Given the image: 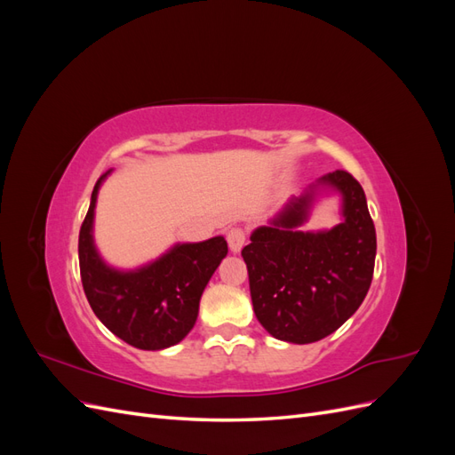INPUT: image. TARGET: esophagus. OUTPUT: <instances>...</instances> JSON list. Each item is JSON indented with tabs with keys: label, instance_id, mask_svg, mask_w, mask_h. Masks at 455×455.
<instances>
[{
	"label": "esophagus",
	"instance_id": "1",
	"mask_svg": "<svg viewBox=\"0 0 455 455\" xmlns=\"http://www.w3.org/2000/svg\"><path fill=\"white\" fill-rule=\"evenodd\" d=\"M226 239H228V244H229V251L239 252L246 243V231L243 228H231L226 233Z\"/></svg>",
	"mask_w": 455,
	"mask_h": 455
}]
</instances>
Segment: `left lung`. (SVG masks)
I'll return each mask as SVG.
<instances>
[{
	"label": "left lung",
	"mask_w": 455,
	"mask_h": 455,
	"mask_svg": "<svg viewBox=\"0 0 455 455\" xmlns=\"http://www.w3.org/2000/svg\"><path fill=\"white\" fill-rule=\"evenodd\" d=\"M316 185L340 191L344 222L328 232H299L314 198L313 186L258 228L243 249L256 319L283 341L313 343L359 309L376 261V228L363 186L346 171Z\"/></svg>",
	"instance_id": "obj_1"
}]
</instances>
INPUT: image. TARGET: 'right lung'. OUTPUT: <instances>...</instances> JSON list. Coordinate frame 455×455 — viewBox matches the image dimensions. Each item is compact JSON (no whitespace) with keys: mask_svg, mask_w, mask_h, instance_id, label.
Here are the masks:
<instances>
[{"mask_svg":"<svg viewBox=\"0 0 455 455\" xmlns=\"http://www.w3.org/2000/svg\"><path fill=\"white\" fill-rule=\"evenodd\" d=\"M102 174L79 229V271L89 304L102 324L129 346L159 351L176 346L194 328L206 283L228 254L224 237L174 244L134 271L109 267L92 241V220Z\"/></svg>","mask_w":455,"mask_h":455,"instance_id":"obj_1","label":"right lung"}]
</instances>
